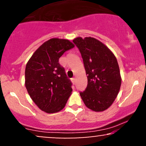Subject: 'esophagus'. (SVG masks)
<instances>
[{
  "mask_svg": "<svg viewBox=\"0 0 146 146\" xmlns=\"http://www.w3.org/2000/svg\"><path fill=\"white\" fill-rule=\"evenodd\" d=\"M71 80H72V82H73V84L75 83V78H72Z\"/></svg>",
  "mask_w": 146,
  "mask_h": 146,
  "instance_id": "34e87169",
  "label": "esophagus"
}]
</instances>
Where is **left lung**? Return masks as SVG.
<instances>
[{
	"label": "left lung",
	"instance_id": "8db88e82",
	"mask_svg": "<svg viewBox=\"0 0 146 146\" xmlns=\"http://www.w3.org/2000/svg\"><path fill=\"white\" fill-rule=\"evenodd\" d=\"M73 42L81 53L88 79L80 96L88 108L104 111L115 101L121 86L117 60L109 48L94 38L79 37Z\"/></svg>",
	"mask_w": 146,
	"mask_h": 146
}]
</instances>
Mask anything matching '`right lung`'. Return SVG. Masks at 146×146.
<instances>
[{"label": "right lung", "instance_id": "obj_1", "mask_svg": "<svg viewBox=\"0 0 146 146\" xmlns=\"http://www.w3.org/2000/svg\"><path fill=\"white\" fill-rule=\"evenodd\" d=\"M74 47L68 40L52 38L35 51L25 68V86L40 109L59 112L72 92V82L59 63L64 53Z\"/></svg>", "mask_w": 146, "mask_h": 146}]
</instances>
